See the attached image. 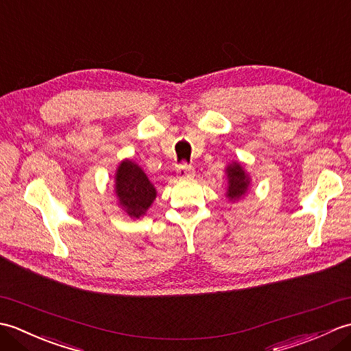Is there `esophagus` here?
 Instances as JSON below:
<instances>
[{"mask_svg": "<svg viewBox=\"0 0 351 351\" xmlns=\"http://www.w3.org/2000/svg\"><path fill=\"white\" fill-rule=\"evenodd\" d=\"M176 173L180 178H189L195 173V169H193V166H190V164L182 162L180 166H176Z\"/></svg>", "mask_w": 351, "mask_h": 351, "instance_id": "1", "label": "esophagus"}]
</instances>
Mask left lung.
Wrapping results in <instances>:
<instances>
[{
  "label": "left lung",
  "instance_id": "8db88e82",
  "mask_svg": "<svg viewBox=\"0 0 351 351\" xmlns=\"http://www.w3.org/2000/svg\"><path fill=\"white\" fill-rule=\"evenodd\" d=\"M226 170H228V180H229L228 196L230 199H237L243 196L249 185V180L247 176H245L243 167L240 164L235 162V164H230Z\"/></svg>",
  "mask_w": 351,
  "mask_h": 351
}]
</instances>
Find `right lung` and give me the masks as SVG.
<instances>
[{
	"instance_id": "right-lung-1",
	"label": "right lung",
	"mask_w": 351,
	"mask_h": 351,
	"mask_svg": "<svg viewBox=\"0 0 351 351\" xmlns=\"http://www.w3.org/2000/svg\"><path fill=\"white\" fill-rule=\"evenodd\" d=\"M116 193L126 213L136 219L145 214L156 195L143 170L132 161H123L117 169Z\"/></svg>"
}]
</instances>
